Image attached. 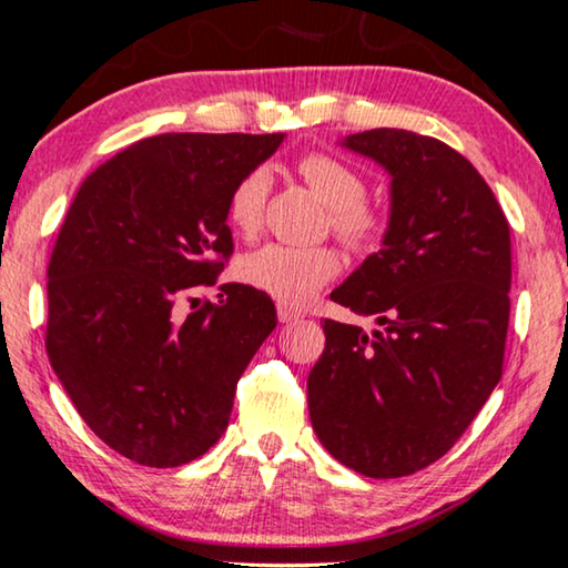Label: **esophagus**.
Masks as SVG:
<instances>
[{"mask_svg": "<svg viewBox=\"0 0 568 568\" xmlns=\"http://www.w3.org/2000/svg\"><path fill=\"white\" fill-rule=\"evenodd\" d=\"M278 323H297L302 317V312H297L294 307H286V304H278Z\"/></svg>", "mask_w": 568, "mask_h": 568, "instance_id": "obj_1", "label": "esophagus"}]
</instances>
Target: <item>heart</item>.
I'll return each mask as SVG.
<instances>
[{
	"mask_svg": "<svg viewBox=\"0 0 568 568\" xmlns=\"http://www.w3.org/2000/svg\"><path fill=\"white\" fill-rule=\"evenodd\" d=\"M297 174L327 204L331 230L351 251L366 253L382 241V215L366 204V179L331 153H304ZM271 179L264 169H253L233 184L227 194V223L237 235L253 237L264 225ZM341 256L327 245L292 248L268 243L248 253L237 264V276L253 290L266 292L284 304L310 302L331 278L338 276Z\"/></svg>",
	"mask_w": 568,
	"mask_h": 568,
	"instance_id": "b5f03b06",
	"label": "heart"
}]
</instances>
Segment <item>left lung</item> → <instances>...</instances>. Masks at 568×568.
Here are the masks:
<instances>
[{"label":"left lung","instance_id":"8db88e82","mask_svg":"<svg viewBox=\"0 0 568 568\" xmlns=\"http://www.w3.org/2000/svg\"><path fill=\"white\" fill-rule=\"evenodd\" d=\"M343 145L389 171L392 217L384 248L331 300L382 331L325 320L310 420L343 466L397 479L446 456L503 376L509 225L479 171L435 138L379 128Z\"/></svg>","mask_w":568,"mask_h":568}]
</instances>
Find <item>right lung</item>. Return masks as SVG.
<instances>
[{
    "label": "right lung",
    "instance_id": "obj_1",
    "mask_svg": "<svg viewBox=\"0 0 568 568\" xmlns=\"http://www.w3.org/2000/svg\"><path fill=\"white\" fill-rule=\"evenodd\" d=\"M284 135H153L94 169L48 264L45 351L84 423L130 462L171 468L225 433L235 386L276 327L274 302L223 284L227 194ZM186 301L193 307L183 310Z\"/></svg>",
    "mask_w": 568,
    "mask_h": 568
}]
</instances>
